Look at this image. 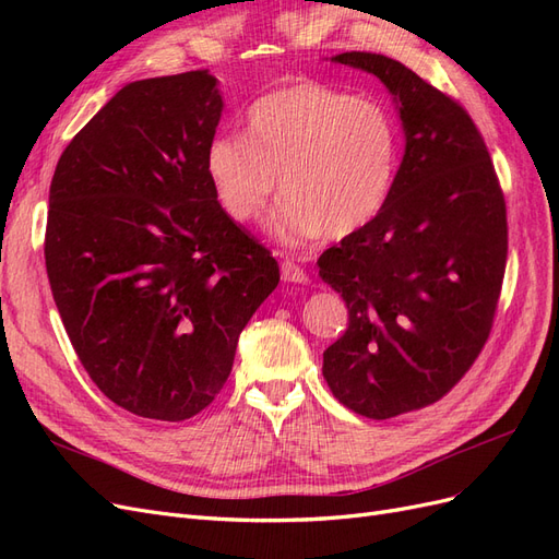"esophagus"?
I'll use <instances>...</instances> for the list:
<instances>
[{
    "mask_svg": "<svg viewBox=\"0 0 559 559\" xmlns=\"http://www.w3.org/2000/svg\"><path fill=\"white\" fill-rule=\"evenodd\" d=\"M282 280L284 282H292V284H306L308 282V273L300 265H296L292 261H284L282 263Z\"/></svg>",
    "mask_w": 559,
    "mask_h": 559,
    "instance_id": "1",
    "label": "esophagus"
}]
</instances>
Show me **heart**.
<instances>
[{"mask_svg": "<svg viewBox=\"0 0 559 559\" xmlns=\"http://www.w3.org/2000/svg\"><path fill=\"white\" fill-rule=\"evenodd\" d=\"M245 134L210 142L207 177L226 214L242 224L263 214L280 177L286 198L267 218V233L282 245L347 238L392 195L399 128L373 99L296 81L249 107Z\"/></svg>", "mask_w": 559, "mask_h": 559, "instance_id": "b5f03b06", "label": "heart"}]
</instances>
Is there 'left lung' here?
<instances>
[{"label": "left lung", "instance_id": "left-lung-1", "mask_svg": "<svg viewBox=\"0 0 559 559\" xmlns=\"http://www.w3.org/2000/svg\"><path fill=\"white\" fill-rule=\"evenodd\" d=\"M331 62L384 83L405 138L382 212L317 261L349 310L324 378L349 411L389 419L443 399L480 354L509 253L506 202L478 128L452 97L380 53Z\"/></svg>", "mask_w": 559, "mask_h": 559}]
</instances>
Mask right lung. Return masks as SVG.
I'll use <instances>...</instances> for the list:
<instances>
[{"instance_id": "right-lung-1", "label": "right lung", "mask_w": 559, "mask_h": 559, "mask_svg": "<svg viewBox=\"0 0 559 559\" xmlns=\"http://www.w3.org/2000/svg\"><path fill=\"white\" fill-rule=\"evenodd\" d=\"M222 111L207 70L132 81L76 132L50 181L44 257L64 331L99 392L140 417L207 408L280 282L207 177Z\"/></svg>"}]
</instances>
